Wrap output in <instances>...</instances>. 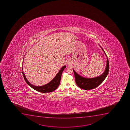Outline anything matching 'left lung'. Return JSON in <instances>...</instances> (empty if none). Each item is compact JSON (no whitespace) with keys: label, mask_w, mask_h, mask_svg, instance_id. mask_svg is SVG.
I'll use <instances>...</instances> for the list:
<instances>
[{"label":"left lung","mask_w":130,"mask_h":130,"mask_svg":"<svg viewBox=\"0 0 130 130\" xmlns=\"http://www.w3.org/2000/svg\"><path fill=\"white\" fill-rule=\"evenodd\" d=\"M100 46L101 48L103 51L104 52V53H105V55L107 57L106 68L104 72L101 75L96 77L91 78H85L78 75L74 70V69L73 70L74 73L75 75V82L79 87H80L81 89H85V90H90V89H94L98 86H99L100 84H101L103 83V81H104L108 75V73L109 72V64L108 60L106 54L104 50H103V48L100 45Z\"/></svg>","instance_id":"8db88e82"}]
</instances>
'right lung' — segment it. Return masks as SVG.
Instances as JSON below:
<instances>
[{
    "label": "right lung",
    "mask_w": 130,
    "mask_h": 130,
    "mask_svg": "<svg viewBox=\"0 0 130 130\" xmlns=\"http://www.w3.org/2000/svg\"><path fill=\"white\" fill-rule=\"evenodd\" d=\"M66 67V66H64L62 67L60 69V70H59V72H58V73L57 74L55 77H54L51 81L49 83H48L47 84H46L42 86H35L31 84L28 81L27 79L26 78V77L25 76L24 72H22V74H23L24 78L25 79L26 82L27 83V84L29 86H30L31 88H32V89H35V90L40 92L49 93L54 91L58 88L59 84H60V83L62 73L63 70H64V69ZM22 70H23L22 67Z\"/></svg>",
    "instance_id": "obj_1"
}]
</instances>
